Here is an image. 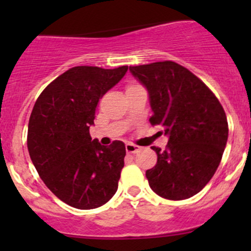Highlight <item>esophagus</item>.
Here are the masks:
<instances>
[{
  "mask_svg": "<svg viewBox=\"0 0 251 251\" xmlns=\"http://www.w3.org/2000/svg\"><path fill=\"white\" fill-rule=\"evenodd\" d=\"M125 148H126V151H127V153L135 154V153H137V151H140L141 147L136 146V144H132V143H126Z\"/></svg>",
  "mask_w": 251,
  "mask_h": 251,
  "instance_id": "1",
  "label": "esophagus"
}]
</instances>
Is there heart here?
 I'll return each instance as SVG.
<instances>
[{"mask_svg":"<svg viewBox=\"0 0 251 251\" xmlns=\"http://www.w3.org/2000/svg\"><path fill=\"white\" fill-rule=\"evenodd\" d=\"M132 86H136V85H128L127 88H128V87H132Z\"/></svg>","mask_w":251,"mask_h":251,"instance_id":"b5f03b06","label":"heart"}]
</instances>
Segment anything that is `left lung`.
I'll return each instance as SVG.
<instances>
[{
    "instance_id": "1",
    "label": "left lung",
    "mask_w": 251,
    "mask_h": 251,
    "mask_svg": "<svg viewBox=\"0 0 251 251\" xmlns=\"http://www.w3.org/2000/svg\"><path fill=\"white\" fill-rule=\"evenodd\" d=\"M147 88L153 125H161L169 137L158 161L146 171L158 196L183 201L196 196L211 179L221 161L228 124L221 103L206 85L171 60L130 67Z\"/></svg>"
}]
</instances>
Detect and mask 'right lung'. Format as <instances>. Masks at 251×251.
<instances>
[{
	"label": "right lung",
	"mask_w": 251,
	"mask_h": 251,
	"mask_svg": "<svg viewBox=\"0 0 251 251\" xmlns=\"http://www.w3.org/2000/svg\"><path fill=\"white\" fill-rule=\"evenodd\" d=\"M74 67L42 91L29 119L27 149L40 177L62 201L90 210L118 191L125 144L102 146L90 136L100 98L127 72Z\"/></svg>",
	"instance_id": "add662e5"
}]
</instances>
